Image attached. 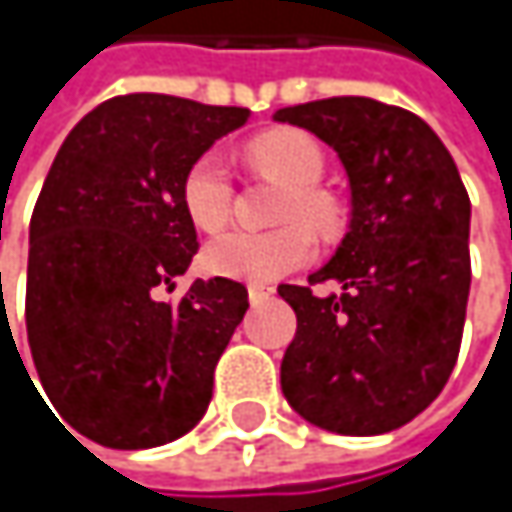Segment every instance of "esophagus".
<instances>
[{
	"label": "esophagus",
	"mask_w": 512,
	"mask_h": 512,
	"mask_svg": "<svg viewBox=\"0 0 512 512\" xmlns=\"http://www.w3.org/2000/svg\"><path fill=\"white\" fill-rule=\"evenodd\" d=\"M272 293H275L272 287H266V284H255V287H249V302H252V305H263Z\"/></svg>",
	"instance_id": "34e87169"
}]
</instances>
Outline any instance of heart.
<instances>
[{
    "mask_svg": "<svg viewBox=\"0 0 512 512\" xmlns=\"http://www.w3.org/2000/svg\"><path fill=\"white\" fill-rule=\"evenodd\" d=\"M249 162L266 177L287 186L278 219H302L317 231H329L338 222V207L317 183L326 171V156L320 145L299 130H272L249 142ZM180 201L195 228L213 234L231 216L234 186L228 162L219 151L201 154L183 174ZM317 252L314 237L302 225H284L275 231H228L207 243L204 266L213 275L237 281H272L299 266H305Z\"/></svg>",
    "mask_w": 512,
    "mask_h": 512,
    "instance_id": "b5f03b06",
    "label": "heart"
}]
</instances>
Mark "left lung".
<instances>
[{"label":"left lung","instance_id":"8db88e82","mask_svg":"<svg viewBox=\"0 0 512 512\" xmlns=\"http://www.w3.org/2000/svg\"><path fill=\"white\" fill-rule=\"evenodd\" d=\"M326 142L350 180V231L308 287L281 284L296 338L281 391L314 427L379 436L409 424L460 356L471 287V201L454 156L418 115L370 97H329L272 115ZM338 280L342 296L311 283Z\"/></svg>","mask_w":512,"mask_h":512}]
</instances>
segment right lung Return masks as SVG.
Listing matches in <instances>:
<instances>
[{
	"label": "right lung",
	"mask_w": 512,
	"mask_h": 512,
	"mask_svg": "<svg viewBox=\"0 0 512 512\" xmlns=\"http://www.w3.org/2000/svg\"><path fill=\"white\" fill-rule=\"evenodd\" d=\"M246 121L240 106L124 94L88 112L52 159L29 225L26 332L55 412L97 445L174 442L210 406L249 290L198 278L177 305L154 290H171L198 252L186 168Z\"/></svg>",
	"instance_id": "1"
}]
</instances>
